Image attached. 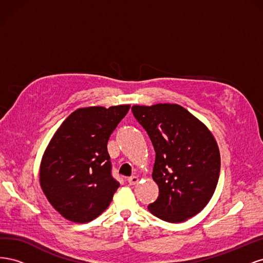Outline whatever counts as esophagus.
<instances>
[{"instance_id": "esophagus-1", "label": "esophagus", "mask_w": 263, "mask_h": 263, "mask_svg": "<svg viewBox=\"0 0 263 263\" xmlns=\"http://www.w3.org/2000/svg\"><path fill=\"white\" fill-rule=\"evenodd\" d=\"M139 181V178L137 177V176H132L130 178H128L127 179V182L129 183L130 185H134V184H136V183Z\"/></svg>"}]
</instances>
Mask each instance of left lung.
Masks as SVG:
<instances>
[{"label": "left lung", "instance_id": "left-lung-1", "mask_svg": "<svg viewBox=\"0 0 263 263\" xmlns=\"http://www.w3.org/2000/svg\"><path fill=\"white\" fill-rule=\"evenodd\" d=\"M132 112L153 142V179L157 200L148 205L156 217L181 222L200 213L216 189L220 156L211 132L178 104L134 105Z\"/></svg>", "mask_w": 263, "mask_h": 263}]
</instances>
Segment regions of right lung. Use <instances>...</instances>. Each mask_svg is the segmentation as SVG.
I'll return each mask as SVG.
<instances>
[{
    "instance_id": "1",
    "label": "right lung",
    "mask_w": 263,
    "mask_h": 263,
    "mask_svg": "<svg viewBox=\"0 0 263 263\" xmlns=\"http://www.w3.org/2000/svg\"><path fill=\"white\" fill-rule=\"evenodd\" d=\"M129 107L80 108L53 135L39 178L46 197L65 218L89 222L112 202L119 182L112 176L107 141Z\"/></svg>"
}]
</instances>
